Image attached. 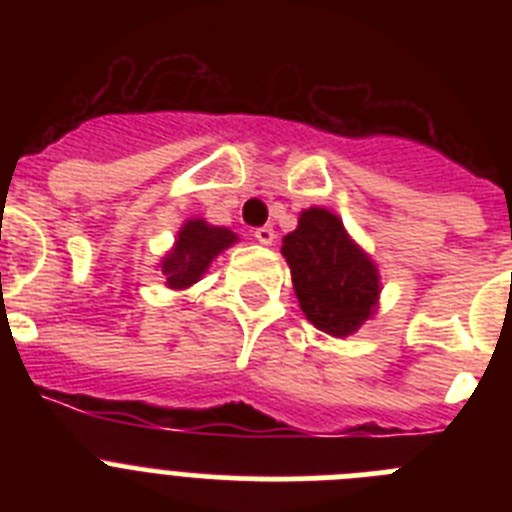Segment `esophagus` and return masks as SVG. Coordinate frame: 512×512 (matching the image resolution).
Segmentation results:
<instances>
[{"instance_id":"esophagus-1","label":"esophagus","mask_w":512,"mask_h":512,"mask_svg":"<svg viewBox=\"0 0 512 512\" xmlns=\"http://www.w3.org/2000/svg\"><path fill=\"white\" fill-rule=\"evenodd\" d=\"M253 235H256V241H259L261 246H271V243H274V238H277V233H274V228H271V225L256 228L253 230Z\"/></svg>"}]
</instances>
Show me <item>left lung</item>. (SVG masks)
<instances>
[{
	"label": "left lung",
	"mask_w": 512,
	"mask_h": 512,
	"mask_svg": "<svg viewBox=\"0 0 512 512\" xmlns=\"http://www.w3.org/2000/svg\"><path fill=\"white\" fill-rule=\"evenodd\" d=\"M282 256L305 318L328 336H351L377 312V264L325 207L302 210L297 228L282 238Z\"/></svg>",
	"instance_id": "1"
}]
</instances>
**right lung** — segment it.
<instances>
[{"instance_id":"1","label":"right lung","mask_w":512,"mask_h":512,"mask_svg":"<svg viewBox=\"0 0 512 512\" xmlns=\"http://www.w3.org/2000/svg\"><path fill=\"white\" fill-rule=\"evenodd\" d=\"M235 241H238V235L233 230L205 223L202 217L187 220L176 235L174 248L161 259V274L166 279V287L187 289L194 282H200L212 261Z\"/></svg>"}]
</instances>
